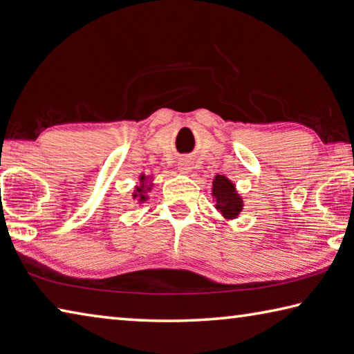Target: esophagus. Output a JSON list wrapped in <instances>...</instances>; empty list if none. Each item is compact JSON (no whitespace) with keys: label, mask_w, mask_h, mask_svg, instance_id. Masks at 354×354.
I'll list each match as a JSON object with an SVG mask.
<instances>
[{"label":"esophagus","mask_w":354,"mask_h":354,"mask_svg":"<svg viewBox=\"0 0 354 354\" xmlns=\"http://www.w3.org/2000/svg\"><path fill=\"white\" fill-rule=\"evenodd\" d=\"M178 169H180V172H189L191 171V163L188 162V160H180Z\"/></svg>","instance_id":"34e87169"}]
</instances>
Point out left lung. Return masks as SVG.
Masks as SVG:
<instances>
[{"instance_id": "1", "label": "left lung", "mask_w": 354, "mask_h": 354, "mask_svg": "<svg viewBox=\"0 0 354 354\" xmlns=\"http://www.w3.org/2000/svg\"><path fill=\"white\" fill-rule=\"evenodd\" d=\"M212 196L216 197V208L222 212L226 218H234L242 211V198L237 196L234 185L225 176H217L212 182Z\"/></svg>"}]
</instances>
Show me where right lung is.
<instances>
[{"label": "right lung", "instance_id": "right-lung-1", "mask_svg": "<svg viewBox=\"0 0 354 354\" xmlns=\"http://www.w3.org/2000/svg\"><path fill=\"white\" fill-rule=\"evenodd\" d=\"M140 178H142V182H143V180H145V176H142ZM137 192H138V196H140V202H142V200H145V198H146V197L142 194V192H143V188H137ZM136 196H137V194H136Z\"/></svg>", "mask_w": 354, "mask_h": 354}]
</instances>
